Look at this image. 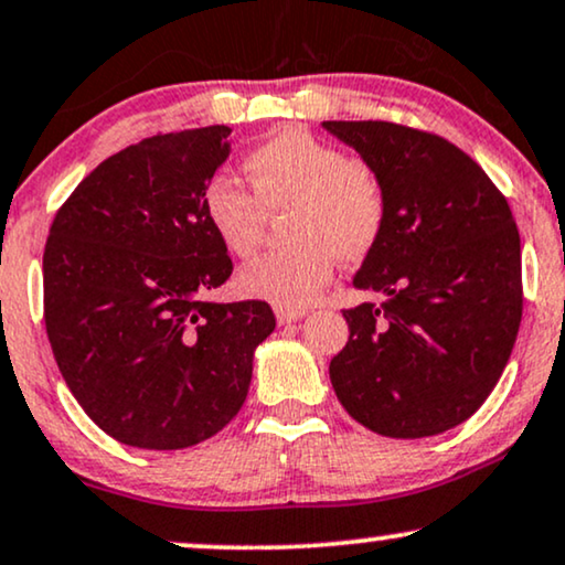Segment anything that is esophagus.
<instances>
[{"mask_svg": "<svg viewBox=\"0 0 565 565\" xmlns=\"http://www.w3.org/2000/svg\"><path fill=\"white\" fill-rule=\"evenodd\" d=\"M299 318H305L302 307H276L278 326H289V322H297Z\"/></svg>", "mask_w": 565, "mask_h": 565, "instance_id": "1", "label": "esophagus"}]
</instances>
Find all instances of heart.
<instances>
[{
	"label": "heart",
	"mask_w": 565,
	"mask_h": 565,
	"mask_svg": "<svg viewBox=\"0 0 565 565\" xmlns=\"http://www.w3.org/2000/svg\"><path fill=\"white\" fill-rule=\"evenodd\" d=\"M253 193L220 172L204 191V214L235 258L258 250L268 214H281L287 243L239 274V289L276 307H305L326 287L335 258L359 263L374 250L387 222V185L372 162L345 157L310 131L287 126L245 157Z\"/></svg>",
	"instance_id": "heart-1"
}]
</instances>
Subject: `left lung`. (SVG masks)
Here are the masks:
<instances>
[{
	"label": "left lung",
	"mask_w": 565,
	"mask_h": 565,
	"mask_svg": "<svg viewBox=\"0 0 565 565\" xmlns=\"http://www.w3.org/2000/svg\"><path fill=\"white\" fill-rule=\"evenodd\" d=\"M387 185V222L343 310L330 382L351 418L393 439L468 420L499 382L522 322V247L503 193L436 134L390 120H322Z\"/></svg>",
	"instance_id": "1"
}]
</instances>
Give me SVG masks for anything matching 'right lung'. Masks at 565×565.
<instances>
[{
  "label": "right lung",
  "instance_id": "add662e5",
  "mask_svg": "<svg viewBox=\"0 0 565 565\" xmlns=\"http://www.w3.org/2000/svg\"><path fill=\"white\" fill-rule=\"evenodd\" d=\"M227 126L157 134L97 164L43 250V318L82 411L120 445L185 449L243 408L253 353L274 333L260 299L206 295L232 258L204 214Z\"/></svg>",
  "mask_w": 565,
  "mask_h": 565
}]
</instances>
